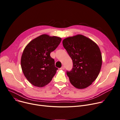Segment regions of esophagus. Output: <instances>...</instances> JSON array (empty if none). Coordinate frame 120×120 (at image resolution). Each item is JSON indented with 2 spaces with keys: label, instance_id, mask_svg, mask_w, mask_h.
<instances>
[{
  "label": "esophagus",
  "instance_id": "1",
  "mask_svg": "<svg viewBox=\"0 0 120 120\" xmlns=\"http://www.w3.org/2000/svg\"><path fill=\"white\" fill-rule=\"evenodd\" d=\"M61 70H64V66H62L61 68H60Z\"/></svg>",
  "mask_w": 120,
  "mask_h": 120
}]
</instances>
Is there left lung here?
I'll return each mask as SVG.
<instances>
[{
  "label": "left lung",
  "mask_w": 120,
  "mask_h": 120,
  "mask_svg": "<svg viewBox=\"0 0 120 120\" xmlns=\"http://www.w3.org/2000/svg\"><path fill=\"white\" fill-rule=\"evenodd\" d=\"M63 45L73 63L72 70L67 73L71 84L79 89L87 88L96 80L101 69L102 59L99 46L81 34L64 39Z\"/></svg>",
  "instance_id": "left-lung-1"
}]
</instances>
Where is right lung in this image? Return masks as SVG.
Segmentation results:
<instances>
[{
	"instance_id": "1",
	"label": "right lung",
	"mask_w": 120,
	"mask_h": 120,
	"mask_svg": "<svg viewBox=\"0 0 120 120\" xmlns=\"http://www.w3.org/2000/svg\"><path fill=\"white\" fill-rule=\"evenodd\" d=\"M61 38L43 34L31 40L25 47L21 57L22 72L29 82L42 88L48 84L58 69L50 53L55 50Z\"/></svg>"
}]
</instances>
